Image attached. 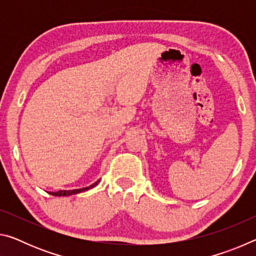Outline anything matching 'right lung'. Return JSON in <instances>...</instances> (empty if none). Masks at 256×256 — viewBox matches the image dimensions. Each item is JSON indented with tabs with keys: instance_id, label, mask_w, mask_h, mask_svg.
<instances>
[{
	"instance_id": "add662e5",
	"label": "right lung",
	"mask_w": 256,
	"mask_h": 256,
	"mask_svg": "<svg viewBox=\"0 0 256 256\" xmlns=\"http://www.w3.org/2000/svg\"><path fill=\"white\" fill-rule=\"evenodd\" d=\"M97 180L96 183H94L92 185H90L89 188H80V190H58V192H55V193H50L52 196H71V194H76V193H80V192H84V190H90L94 186H96L98 184Z\"/></svg>"
}]
</instances>
